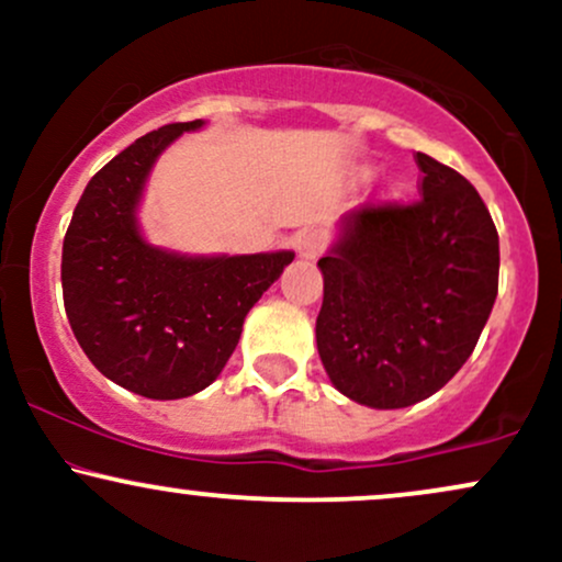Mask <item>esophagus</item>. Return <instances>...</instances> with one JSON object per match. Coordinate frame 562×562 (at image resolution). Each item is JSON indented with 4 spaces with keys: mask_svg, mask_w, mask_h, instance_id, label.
I'll use <instances>...</instances> for the list:
<instances>
[{
    "mask_svg": "<svg viewBox=\"0 0 562 562\" xmlns=\"http://www.w3.org/2000/svg\"><path fill=\"white\" fill-rule=\"evenodd\" d=\"M325 248H327V235L322 229H306L299 240H295V254H299V259H306V261L317 259Z\"/></svg>",
    "mask_w": 562,
    "mask_h": 562,
    "instance_id": "1",
    "label": "esophagus"
}]
</instances>
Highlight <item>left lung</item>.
Returning a JSON list of instances; mask_svg holds the SVG:
<instances>
[{
  "label": "left lung",
  "mask_w": 562,
  "mask_h": 562,
  "mask_svg": "<svg viewBox=\"0 0 562 562\" xmlns=\"http://www.w3.org/2000/svg\"><path fill=\"white\" fill-rule=\"evenodd\" d=\"M420 200L364 203L322 256L317 348L340 393L375 409L434 396L479 344L499 288V235L462 173L417 153Z\"/></svg>",
  "instance_id": "8db88e82"
}]
</instances>
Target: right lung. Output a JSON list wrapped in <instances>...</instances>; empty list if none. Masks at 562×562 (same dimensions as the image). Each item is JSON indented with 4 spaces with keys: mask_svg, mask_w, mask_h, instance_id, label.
Returning a JSON list of instances; mask_svg holds the SVG:
<instances>
[{
    "mask_svg": "<svg viewBox=\"0 0 562 562\" xmlns=\"http://www.w3.org/2000/svg\"><path fill=\"white\" fill-rule=\"evenodd\" d=\"M203 121L160 126L89 179L63 240V303L97 370L147 398H184L218 378L245 314L290 250L190 259L139 237L134 209L164 147Z\"/></svg>",
    "mask_w": 562,
    "mask_h": 562,
    "instance_id": "add662e5",
    "label": "right lung"
}]
</instances>
